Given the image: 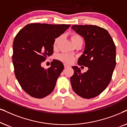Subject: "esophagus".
<instances>
[{
  "label": "esophagus",
  "mask_w": 127,
  "mask_h": 127,
  "mask_svg": "<svg viewBox=\"0 0 127 127\" xmlns=\"http://www.w3.org/2000/svg\"><path fill=\"white\" fill-rule=\"evenodd\" d=\"M64 66L65 68H67V67H70V66L68 64H64Z\"/></svg>",
  "instance_id": "1"
}]
</instances>
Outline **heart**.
Segmentation results:
<instances>
[{
	"label": "heart",
	"instance_id": "obj_1",
	"mask_svg": "<svg viewBox=\"0 0 127 127\" xmlns=\"http://www.w3.org/2000/svg\"><path fill=\"white\" fill-rule=\"evenodd\" d=\"M61 39H62V36H57V38L55 39L53 44L54 49H56L57 48ZM71 39L72 43L74 44V45L76 43H77L78 42L83 41L82 37H81V35L78 34V33H72L71 35ZM58 59L59 60H60V61H62V62L64 63H71L73 62L75 58H74V56L70 55V54L63 53L59 55L58 56Z\"/></svg>",
	"mask_w": 127,
	"mask_h": 127
}]
</instances>
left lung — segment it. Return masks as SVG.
Instances as JSON below:
<instances>
[{
    "instance_id": "8db88e82",
    "label": "left lung",
    "mask_w": 127,
    "mask_h": 127,
    "mask_svg": "<svg viewBox=\"0 0 127 127\" xmlns=\"http://www.w3.org/2000/svg\"><path fill=\"white\" fill-rule=\"evenodd\" d=\"M71 28L84 37L85 47L78 64L88 67L82 73L77 66L72 67L70 78L75 94L85 99L100 95L110 82L116 64V45L107 30L94 25H74Z\"/></svg>"
}]
</instances>
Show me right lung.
Here are the masks:
<instances>
[{
	"mask_svg": "<svg viewBox=\"0 0 127 127\" xmlns=\"http://www.w3.org/2000/svg\"><path fill=\"white\" fill-rule=\"evenodd\" d=\"M70 27L68 24L31 23L18 32L13 42L15 75L22 89L32 97L41 99L51 94L64 69L53 60L48 68L41 64L53 53V41Z\"/></svg>",
	"mask_w": 127,
	"mask_h": 127,
	"instance_id": "right-lung-1",
	"label": "right lung"
}]
</instances>
